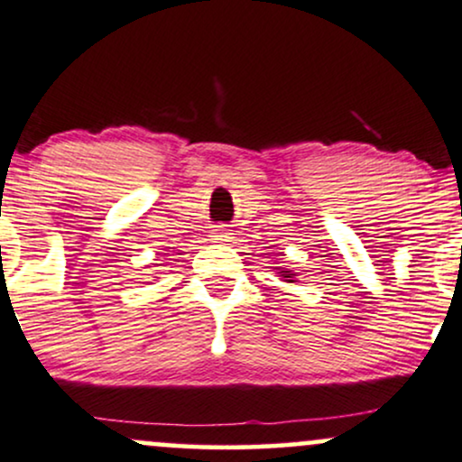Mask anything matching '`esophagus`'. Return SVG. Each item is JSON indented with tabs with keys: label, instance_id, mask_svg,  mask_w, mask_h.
Listing matches in <instances>:
<instances>
[{
	"label": "esophagus",
	"instance_id": "1",
	"mask_svg": "<svg viewBox=\"0 0 462 462\" xmlns=\"http://www.w3.org/2000/svg\"><path fill=\"white\" fill-rule=\"evenodd\" d=\"M210 236H213V241H227V238H232V230L226 226H215Z\"/></svg>",
	"mask_w": 462,
	"mask_h": 462
}]
</instances>
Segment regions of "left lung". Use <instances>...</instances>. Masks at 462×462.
Here are the masks:
<instances>
[{
	"label": "left lung",
	"mask_w": 462,
	"mask_h": 462,
	"mask_svg": "<svg viewBox=\"0 0 462 462\" xmlns=\"http://www.w3.org/2000/svg\"><path fill=\"white\" fill-rule=\"evenodd\" d=\"M282 273H284V277H292L291 271H282ZM288 282H292V280H288Z\"/></svg>",
	"instance_id": "1"
}]
</instances>
